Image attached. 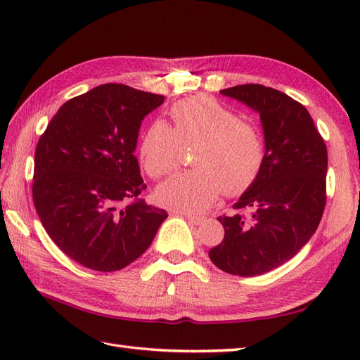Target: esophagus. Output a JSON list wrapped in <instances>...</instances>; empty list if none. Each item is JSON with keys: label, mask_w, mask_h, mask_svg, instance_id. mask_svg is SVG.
Here are the masks:
<instances>
[{"label": "esophagus", "mask_w": 360, "mask_h": 360, "mask_svg": "<svg viewBox=\"0 0 360 360\" xmlns=\"http://www.w3.org/2000/svg\"><path fill=\"white\" fill-rule=\"evenodd\" d=\"M177 214L184 216V217H186V219H188L191 224H193V225H200V224H202V221H204V217H201V216H195V214H191V213L177 212Z\"/></svg>", "instance_id": "1"}]
</instances>
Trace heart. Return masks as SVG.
<instances>
[{"mask_svg": "<svg viewBox=\"0 0 360 360\" xmlns=\"http://www.w3.org/2000/svg\"><path fill=\"white\" fill-rule=\"evenodd\" d=\"M172 127L156 120L139 141V159L150 177L176 171L183 148L192 150V171L158 188L159 201L184 213H200L219 198L245 192L264 163L266 144L257 124L238 118L212 97L195 96L174 103Z\"/></svg>", "mask_w": 360, "mask_h": 360, "instance_id": "heart-1", "label": "heart"}]
</instances>
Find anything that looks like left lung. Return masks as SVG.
Instances as JSON below:
<instances>
[{"label": "left lung", "mask_w": 360, "mask_h": 360, "mask_svg": "<svg viewBox=\"0 0 360 360\" xmlns=\"http://www.w3.org/2000/svg\"><path fill=\"white\" fill-rule=\"evenodd\" d=\"M221 94L259 114L266 158L233 205L248 213L217 217L225 236L209 257L226 274L257 276L287 263L317 230L326 205L328 150L307 108L285 93L245 84Z\"/></svg>", "instance_id": "8db88e82"}]
</instances>
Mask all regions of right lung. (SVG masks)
<instances>
[{
    "mask_svg": "<svg viewBox=\"0 0 360 360\" xmlns=\"http://www.w3.org/2000/svg\"><path fill=\"white\" fill-rule=\"evenodd\" d=\"M165 101L123 84H103L64 103L39 139L32 201L64 254L97 271L143 255L168 213L146 189L134 156L141 123Z\"/></svg>",
    "mask_w": 360,
    "mask_h": 360,
    "instance_id": "1",
    "label": "right lung"
}]
</instances>
